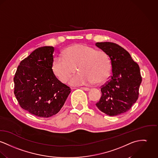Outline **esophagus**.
Instances as JSON below:
<instances>
[{"mask_svg": "<svg viewBox=\"0 0 158 158\" xmlns=\"http://www.w3.org/2000/svg\"><path fill=\"white\" fill-rule=\"evenodd\" d=\"M81 88L82 89H84V90H85V91H86L89 90V88H86V87H81Z\"/></svg>", "mask_w": 158, "mask_h": 158, "instance_id": "1", "label": "esophagus"}]
</instances>
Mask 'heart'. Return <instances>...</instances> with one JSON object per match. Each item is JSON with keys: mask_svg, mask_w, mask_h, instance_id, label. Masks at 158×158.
<instances>
[{"mask_svg": "<svg viewBox=\"0 0 158 158\" xmlns=\"http://www.w3.org/2000/svg\"><path fill=\"white\" fill-rule=\"evenodd\" d=\"M62 56L55 57L52 64V71L62 83H65L75 72L79 73L71 78L70 84L82 85L96 83L103 84L110 72L108 55L103 51L84 44L72 45L62 52Z\"/></svg>", "mask_w": 158, "mask_h": 158, "instance_id": "1", "label": "heart"}]
</instances>
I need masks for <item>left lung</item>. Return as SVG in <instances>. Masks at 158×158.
Instances as JSON below:
<instances>
[{
    "label": "left lung",
    "mask_w": 158,
    "mask_h": 158,
    "mask_svg": "<svg viewBox=\"0 0 158 158\" xmlns=\"http://www.w3.org/2000/svg\"><path fill=\"white\" fill-rule=\"evenodd\" d=\"M96 46L109 56L112 72L102 86V96L96 105L106 115L116 116L128 111L138 98L142 81L139 67L128 52L115 43L101 42Z\"/></svg>",
    "instance_id": "obj_1"
}]
</instances>
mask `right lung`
<instances>
[{
  "instance_id": "obj_1",
  "label": "right lung",
  "mask_w": 158,
  "mask_h": 158,
  "mask_svg": "<svg viewBox=\"0 0 158 158\" xmlns=\"http://www.w3.org/2000/svg\"><path fill=\"white\" fill-rule=\"evenodd\" d=\"M54 48L35 49L20 62L15 76L14 94L24 110L37 117L56 114L71 92L52 71Z\"/></svg>"
}]
</instances>
